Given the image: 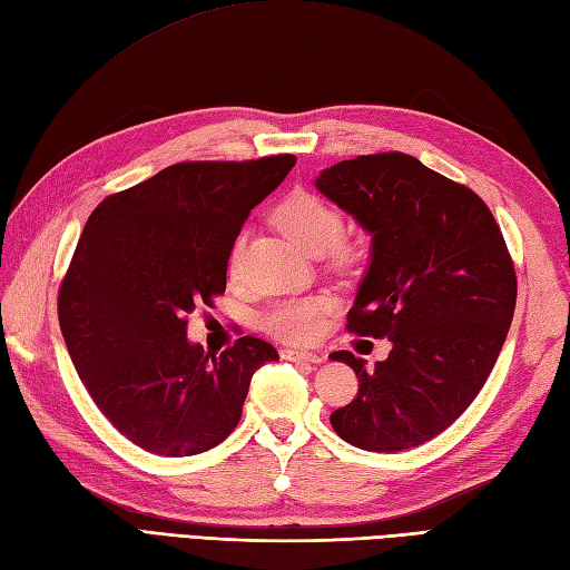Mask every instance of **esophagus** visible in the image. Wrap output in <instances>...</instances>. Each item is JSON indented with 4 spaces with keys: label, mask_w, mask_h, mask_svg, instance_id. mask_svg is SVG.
<instances>
[{
    "label": "esophagus",
    "mask_w": 570,
    "mask_h": 570,
    "mask_svg": "<svg viewBox=\"0 0 570 570\" xmlns=\"http://www.w3.org/2000/svg\"><path fill=\"white\" fill-rule=\"evenodd\" d=\"M282 360L286 362H308V364H321L323 356L315 352H303V350H282Z\"/></svg>",
    "instance_id": "1"
}]
</instances>
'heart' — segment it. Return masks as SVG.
<instances>
[{
    "instance_id": "heart-1",
    "label": "heart",
    "mask_w": 570,
    "mask_h": 570,
    "mask_svg": "<svg viewBox=\"0 0 570 570\" xmlns=\"http://www.w3.org/2000/svg\"><path fill=\"white\" fill-rule=\"evenodd\" d=\"M274 220L279 228L308 255L327 253L337 267H352L360 257L356 247L345 235V214L325 196L313 191H294L274 208ZM245 235H237L228 255V274H240ZM333 301L327 296H296L279 298L259 315L264 333L284 342H308L321 333Z\"/></svg>"
}]
</instances>
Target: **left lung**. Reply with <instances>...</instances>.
I'll list each match as a JSON object with an SVG mask.
<instances>
[{
	"label": "left lung",
	"instance_id": "left-lung-1",
	"mask_svg": "<svg viewBox=\"0 0 570 570\" xmlns=\"http://www.w3.org/2000/svg\"><path fill=\"white\" fill-rule=\"evenodd\" d=\"M315 187L374 235L347 330L393 342L368 372L347 350L330 354L360 379L330 425L368 452L425 444L473 403L508 337L518 274L505 237L479 194L405 153L342 160Z\"/></svg>",
	"mask_w": 570,
	"mask_h": 570
}]
</instances>
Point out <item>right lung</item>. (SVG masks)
I'll return each mask as SVG.
<instances>
[{
    "label": "right lung",
    "mask_w": 570,
    "mask_h": 570,
    "mask_svg": "<svg viewBox=\"0 0 570 570\" xmlns=\"http://www.w3.org/2000/svg\"><path fill=\"white\" fill-rule=\"evenodd\" d=\"M294 155L177 163L91 210L58 291L65 345L111 425L160 456L214 449L249 381L279 354L245 335L220 354L187 340V313L225 291L228 255Z\"/></svg>",
    "instance_id": "obj_1"
}]
</instances>
